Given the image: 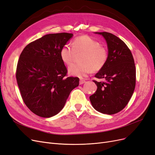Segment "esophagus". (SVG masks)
Wrapping results in <instances>:
<instances>
[{
  "mask_svg": "<svg viewBox=\"0 0 155 155\" xmlns=\"http://www.w3.org/2000/svg\"><path fill=\"white\" fill-rule=\"evenodd\" d=\"M85 82H86L85 80H84V79H80V81H79V84H80V85H82V84L85 83Z\"/></svg>",
  "mask_w": 155,
  "mask_h": 155,
  "instance_id": "obj_1",
  "label": "esophagus"
}]
</instances>
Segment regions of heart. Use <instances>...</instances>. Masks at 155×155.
Masks as SVG:
<instances>
[{
  "instance_id": "1",
  "label": "heart",
  "mask_w": 155,
  "mask_h": 155,
  "mask_svg": "<svg viewBox=\"0 0 155 155\" xmlns=\"http://www.w3.org/2000/svg\"><path fill=\"white\" fill-rule=\"evenodd\" d=\"M76 53H83L80 58L81 63L70 66L68 73L79 78L87 76L92 70L99 71L104 67L109 58L107 49L88 35L76 37L72 46L68 44L63 45L60 50L59 55L65 64L70 65L73 62Z\"/></svg>"
}]
</instances>
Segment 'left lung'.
<instances>
[{
	"instance_id": "8db88e82",
	"label": "left lung",
	"mask_w": 155,
	"mask_h": 155,
	"mask_svg": "<svg viewBox=\"0 0 155 155\" xmlns=\"http://www.w3.org/2000/svg\"><path fill=\"white\" fill-rule=\"evenodd\" d=\"M105 39L109 58L94 80L97 90L90 96L94 109L103 114H114L123 110L132 97L136 85V68L132 53L124 42L109 32H96Z\"/></svg>"
}]
</instances>
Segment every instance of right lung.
<instances>
[{
  "instance_id": "add662e5",
  "label": "right lung",
  "mask_w": 155,
  "mask_h": 155,
  "mask_svg": "<svg viewBox=\"0 0 155 155\" xmlns=\"http://www.w3.org/2000/svg\"><path fill=\"white\" fill-rule=\"evenodd\" d=\"M72 34L45 35L24 48L18 59L16 79L22 99L34 113L50 118L62 110L74 88L78 77H68L67 69L61 59L62 46Z\"/></svg>"
}]
</instances>
